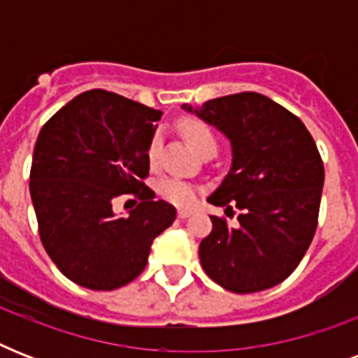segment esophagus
<instances>
[{"label": "esophagus", "instance_id": "obj_1", "mask_svg": "<svg viewBox=\"0 0 358 358\" xmlns=\"http://www.w3.org/2000/svg\"><path fill=\"white\" fill-rule=\"evenodd\" d=\"M189 215H191V210H184V208H180V210H178V217L180 219L189 217Z\"/></svg>", "mask_w": 358, "mask_h": 358}]
</instances>
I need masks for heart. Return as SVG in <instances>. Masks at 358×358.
Masks as SVG:
<instances>
[{
  "label": "heart",
  "mask_w": 358,
  "mask_h": 358,
  "mask_svg": "<svg viewBox=\"0 0 358 358\" xmlns=\"http://www.w3.org/2000/svg\"><path fill=\"white\" fill-rule=\"evenodd\" d=\"M180 128H182V134L187 139V143L196 152L206 150L210 146L217 148V139H215L212 128L202 120L185 119L182 120ZM159 148H162V135L154 134L150 143H148V148H146V157H148L150 165L157 162ZM157 193L174 206H193L196 202V196H199V189L195 185L182 178H176V176H165V178L159 180L157 182Z\"/></svg>",
  "instance_id": "b5f03b06"
}]
</instances>
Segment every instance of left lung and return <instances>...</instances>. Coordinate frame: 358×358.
<instances>
[{"instance_id":"8db88e82","label":"left lung","mask_w":358,"mask_h":358,"mask_svg":"<svg viewBox=\"0 0 358 358\" xmlns=\"http://www.w3.org/2000/svg\"><path fill=\"white\" fill-rule=\"evenodd\" d=\"M182 108L229 137L232 165L208 202L241 210L236 229L210 217L213 229L199 247L202 269L234 294L277 286L299 266L317 227L325 171L310 131L258 92Z\"/></svg>"}]
</instances>
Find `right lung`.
<instances>
[{"mask_svg":"<svg viewBox=\"0 0 358 358\" xmlns=\"http://www.w3.org/2000/svg\"><path fill=\"white\" fill-rule=\"evenodd\" d=\"M159 119L157 109L92 89L38 134L29 174L38 234L59 271L83 288L109 292L139 277L154 238L176 219L173 204L154 201L143 182ZM120 194L141 201L128 218L113 213Z\"/></svg>","mask_w":358,"mask_h":358,"instance_id":"right-lung-1","label":"right lung"}]
</instances>
